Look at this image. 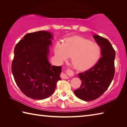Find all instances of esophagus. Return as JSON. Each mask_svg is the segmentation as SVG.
Instances as JSON below:
<instances>
[{"instance_id": "1", "label": "esophagus", "mask_w": 127, "mask_h": 127, "mask_svg": "<svg viewBox=\"0 0 127 127\" xmlns=\"http://www.w3.org/2000/svg\"><path fill=\"white\" fill-rule=\"evenodd\" d=\"M67 74H69L70 75H72V74H71V71L70 70H67L66 71V73L62 72L61 74V77L62 79H68V76H67Z\"/></svg>"}]
</instances>
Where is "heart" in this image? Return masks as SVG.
Instances as JSON below:
<instances>
[{
	"instance_id": "obj_1",
	"label": "heart",
	"mask_w": 127,
	"mask_h": 127,
	"mask_svg": "<svg viewBox=\"0 0 127 127\" xmlns=\"http://www.w3.org/2000/svg\"><path fill=\"white\" fill-rule=\"evenodd\" d=\"M56 56L60 62L71 57L72 65L79 70L93 67L101 56V47L91 40L81 37L68 38L65 42H58L54 49Z\"/></svg>"
}]
</instances>
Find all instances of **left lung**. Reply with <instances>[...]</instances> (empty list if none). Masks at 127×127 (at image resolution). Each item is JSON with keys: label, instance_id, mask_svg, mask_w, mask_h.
Here are the masks:
<instances>
[{"label": "left lung", "instance_id": "8db88e82", "mask_svg": "<svg viewBox=\"0 0 127 127\" xmlns=\"http://www.w3.org/2000/svg\"><path fill=\"white\" fill-rule=\"evenodd\" d=\"M93 37L100 46L102 57L90 69L78 74L81 85L74 90V93L84 101L94 100L103 94L112 83L115 73V51L110 42L99 35H94Z\"/></svg>", "mask_w": 127, "mask_h": 127}]
</instances>
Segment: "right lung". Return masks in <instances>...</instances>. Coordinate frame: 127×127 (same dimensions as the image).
I'll list each match as a JSON object with an SVG mask.
<instances>
[{
	"instance_id": "add662e5",
	"label": "right lung",
	"mask_w": 127,
	"mask_h": 127,
	"mask_svg": "<svg viewBox=\"0 0 127 127\" xmlns=\"http://www.w3.org/2000/svg\"><path fill=\"white\" fill-rule=\"evenodd\" d=\"M53 36L47 31L27 33L14 48L12 72L19 89L27 96L42 100L50 97L61 80V66L48 62Z\"/></svg>"
}]
</instances>
